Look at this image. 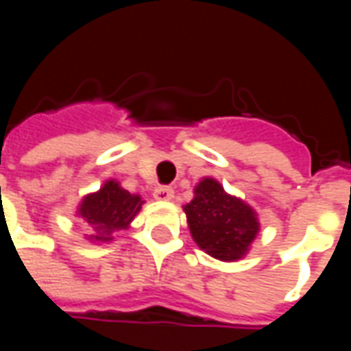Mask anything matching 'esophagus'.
Segmentation results:
<instances>
[{
	"instance_id": "obj_1",
	"label": "esophagus",
	"mask_w": 351,
	"mask_h": 351,
	"mask_svg": "<svg viewBox=\"0 0 351 351\" xmlns=\"http://www.w3.org/2000/svg\"><path fill=\"white\" fill-rule=\"evenodd\" d=\"M173 195H175V191L171 186H158L154 190V199H158V201H171Z\"/></svg>"
}]
</instances>
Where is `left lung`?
<instances>
[{"label": "left lung", "mask_w": 351, "mask_h": 351, "mask_svg": "<svg viewBox=\"0 0 351 351\" xmlns=\"http://www.w3.org/2000/svg\"><path fill=\"white\" fill-rule=\"evenodd\" d=\"M193 193L184 213L199 248L220 261L243 259L259 233L256 210L243 199L229 195L214 178H203Z\"/></svg>", "instance_id": "8db88e82"}]
</instances>
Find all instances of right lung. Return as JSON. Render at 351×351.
Here are the masks:
<instances>
[{"mask_svg": "<svg viewBox=\"0 0 351 351\" xmlns=\"http://www.w3.org/2000/svg\"><path fill=\"white\" fill-rule=\"evenodd\" d=\"M143 203L141 195L123 190L116 180H107L99 191L88 193L80 201L77 214L90 229L88 241L108 243L114 239L116 231L130 228Z\"/></svg>", "mask_w": 351, "mask_h": 351, "instance_id": "1", "label": "right lung"}]
</instances>
